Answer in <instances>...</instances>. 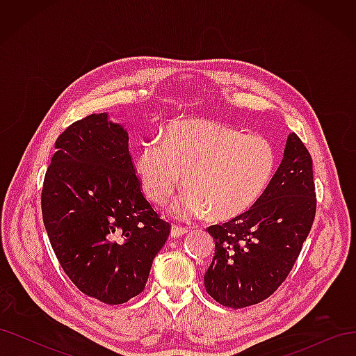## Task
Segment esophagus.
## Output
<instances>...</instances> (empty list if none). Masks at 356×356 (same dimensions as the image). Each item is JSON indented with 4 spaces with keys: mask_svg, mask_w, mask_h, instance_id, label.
<instances>
[{
    "mask_svg": "<svg viewBox=\"0 0 356 356\" xmlns=\"http://www.w3.org/2000/svg\"><path fill=\"white\" fill-rule=\"evenodd\" d=\"M188 230L186 229V227H182V225H172V229H170V236L172 238H179V236H184L186 233H187Z\"/></svg>",
    "mask_w": 356,
    "mask_h": 356,
    "instance_id": "34e87169",
    "label": "esophagus"
}]
</instances>
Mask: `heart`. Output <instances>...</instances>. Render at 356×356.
I'll return each instance as SVG.
<instances>
[{
    "instance_id": "obj_1",
    "label": "heart",
    "mask_w": 356,
    "mask_h": 356,
    "mask_svg": "<svg viewBox=\"0 0 356 356\" xmlns=\"http://www.w3.org/2000/svg\"><path fill=\"white\" fill-rule=\"evenodd\" d=\"M145 196L157 207L181 186L188 187L174 204L181 218L211 212L225 221L250 211L263 196L276 169L275 147L263 135L208 120H179L165 138L148 139L135 159Z\"/></svg>"
}]
</instances>
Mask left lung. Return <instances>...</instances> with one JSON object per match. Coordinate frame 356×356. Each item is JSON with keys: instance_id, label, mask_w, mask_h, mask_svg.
<instances>
[{"instance_id": "left-lung-1", "label": "left lung", "mask_w": 356, "mask_h": 356, "mask_svg": "<svg viewBox=\"0 0 356 356\" xmlns=\"http://www.w3.org/2000/svg\"><path fill=\"white\" fill-rule=\"evenodd\" d=\"M315 213L312 157L291 134L281 166L254 207L207 229L215 241V255L204 273L207 293L233 309L270 297L293 270Z\"/></svg>"}]
</instances>
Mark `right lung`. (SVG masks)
<instances>
[{
	"label": "right lung",
	"instance_id": "1",
	"mask_svg": "<svg viewBox=\"0 0 356 356\" xmlns=\"http://www.w3.org/2000/svg\"><path fill=\"white\" fill-rule=\"evenodd\" d=\"M41 212L63 272L83 294L122 305L143 293L170 233L144 193L124 129L90 114L55 143Z\"/></svg>",
	"mask_w": 356,
	"mask_h": 356
}]
</instances>
